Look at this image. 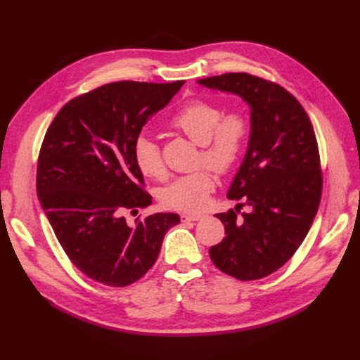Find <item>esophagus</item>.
<instances>
[{
	"mask_svg": "<svg viewBox=\"0 0 360 360\" xmlns=\"http://www.w3.org/2000/svg\"><path fill=\"white\" fill-rule=\"evenodd\" d=\"M181 221L183 222H188V221H200L202 214L201 213H183L181 216Z\"/></svg>",
	"mask_w": 360,
	"mask_h": 360,
	"instance_id": "esophagus-1",
	"label": "esophagus"
}]
</instances>
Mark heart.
<instances>
[{"label": "heart", "mask_w": 360, "mask_h": 360, "mask_svg": "<svg viewBox=\"0 0 360 360\" xmlns=\"http://www.w3.org/2000/svg\"><path fill=\"white\" fill-rule=\"evenodd\" d=\"M168 126L201 147L200 163L216 172H230L240 159L249 138V120L240 111L224 114L221 105L207 99H192L168 120ZM138 169L146 177L163 179L167 168L153 139L139 136L134 146ZM216 184L214 174L202 168L174 180L162 192V204L179 212H198L209 201Z\"/></svg>", "instance_id": "heart-1"}]
</instances>
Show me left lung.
Segmentation results:
<instances>
[{"label": "left lung", "mask_w": 360, "mask_h": 360, "mask_svg": "<svg viewBox=\"0 0 360 360\" xmlns=\"http://www.w3.org/2000/svg\"><path fill=\"white\" fill-rule=\"evenodd\" d=\"M198 82L250 106L249 147L228 191V198L245 202L216 214L225 238L210 248V258L236 279L266 278L294 255L319 210L323 172L312 123L296 97L259 76L224 73ZM242 205L253 210L238 217Z\"/></svg>", "instance_id": "obj_1"}]
</instances>
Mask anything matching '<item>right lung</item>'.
I'll use <instances>...</instances> for the list:
<instances>
[{"label":"right lung","instance_id":"right-lung-1","mask_svg":"<svg viewBox=\"0 0 360 360\" xmlns=\"http://www.w3.org/2000/svg\"><path fill=\"white\" fill-rule=\"evenodd\" d=\"M184 81H118L73 97L46 130L37 160V195L61 248L76 269L108 287L143 278L163 237L180 222L155 213L127 224V212L151 204L134 146L151 115Z\"/></svg>","mask_w":360,"mask_h":360}]
</instances>
